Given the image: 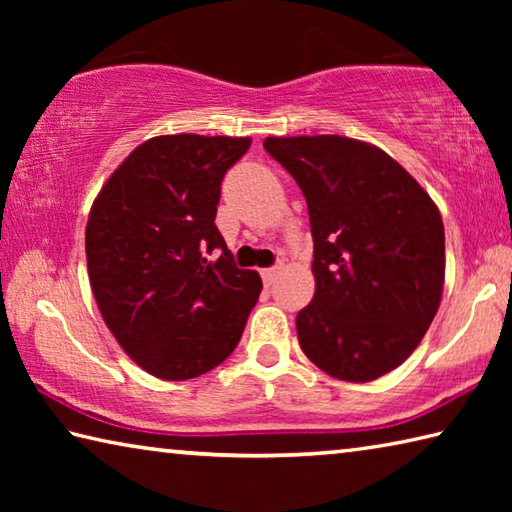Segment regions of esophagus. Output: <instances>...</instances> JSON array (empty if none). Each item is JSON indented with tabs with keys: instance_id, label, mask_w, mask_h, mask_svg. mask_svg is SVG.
Wrapping results in <instances>:
<instances>
[{
	"instance_id": "obj_1",
	"label": "esophagus",
	"mask_w": 512,
	"mask_h": 512,
	"mask_svg": "<svg viewBox=\"0 0 512 512\" xmlns=\"http://www.w3.org/2000/svg\"><path fill=\"white\" fill-rule=\"evenodd\" d=\"M277 273H280V266L264 268V271H262V280H264L266 287H271V284H273V280H275V275H277Z\"/></svg>"
}]
</instances>
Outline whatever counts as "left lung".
<instances>
[{
    "label": "left lung",
    "instance_id": "1",
    "mask_svg": "<svg viewBox=\"0 0 512 512\" xmlns=\"http://www.w3.org/2000/svg\"><path fill=\"white\" fill-rule=\"evenodd\" d=\"M307 201L316 293L298 311L302 352L327 375L372 381L409 359L445 282L438 207L391 155L341 135L266 137Z\"/></svg>",
    "mask_w": 512,
    "mask_h": 512
}]
</instances>
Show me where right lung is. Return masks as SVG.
Returning <instances> with one entry per match:
<instances>
[{"mask_svg": "<svg viewBox=\"0 0 512 512\" xmlns=\"http://www.w3.org/2000/svg\"><path fill=\"white\" fill-rule=\"evenodd\" d=\"M248 149V137H153L92 205L85 255L94 300L153 377L192 379L228 359L262 291L214 223L225 171Z\"/></svg>", "mask_w": 512, "mask_h": 512, "instance_id": "1", "label": "right lung"}]
</instances>
